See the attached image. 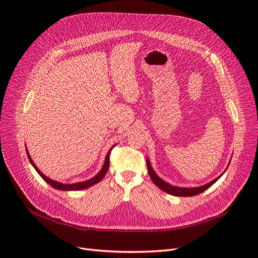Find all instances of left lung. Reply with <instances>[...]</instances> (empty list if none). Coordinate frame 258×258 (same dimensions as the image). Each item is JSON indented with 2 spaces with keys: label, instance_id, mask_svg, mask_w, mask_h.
Wrapping results in <instances>:
<instances>
[{
  "label": "left lung",
  "instance_id": "8db88e82",
  "mask_svg": "<svg viewBox=\"0 0 258 258\" xmlns=\"http://www.w3.org/2000/svg\"><path fill=\"white\" fill-rule=\"evenodd\" d=\"M146 165H147V170H148V174H150V177L152 179V181L160 188L162 189V190L169 194V195H172V196H175V197H194V196H197L203 191L207 190V189L212 186L216 181H218L222 175L224 174V171L221 175H219L218 178L212 180L211 182L203 185V186H199V187H178V186H173L167 182H165L164 180H162L159 175L155 172V170L153 169L151 163H150V160H148V158H146Z\"/></svg>",
  "mask_w": 258,
  "mask_h": 258
}]
</instances>
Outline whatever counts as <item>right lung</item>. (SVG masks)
I'll list each match as a JSON object with an SVG mask.
<instances>
[{
	"label": "right lung",
	"mask_w": 258,
	"mask_h": 258,
	"mask_svg": "<svg viewBox=\"0 0 258 258\" xmlns=\"http://www.w3.org/2000/svg\"><path fill=\"white\" fill-rule=\"evenodd\" d=\"M114 146H116V144L113 145V146L111 147V150L108 151V153L106 154L105 160H104V163H103V166H102V168L100 169V171H99L96 175H95V177H93V178L90 179V180L84 181V182H78V183H73V184H63V183H60V182H57V181H54V180H52V179H49V178L47 177V175H45L42 171H40V170L37 168V166L34 164V162L32 161V159H31V157H30L28 151H27V147H26V153H27V156H28V159H29V161H30L31 165L34 167V169L37 171V173L40 175V177H42L50 186H52L53 188H55V189H58V190L73 191V190H81V189L89 188V187H91L92 185L100 182V181L103 179L105 173L107 172L108 167H110V155H111V151L113 150Z\"/></svg>",
	"instance_id": "1"
}]
</instances>
